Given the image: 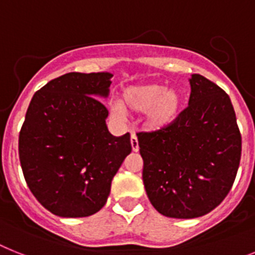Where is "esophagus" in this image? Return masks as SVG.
Wrapping results in <instances>:
<instances>
[{
    "instance_id": "1",
    "label": "esophagus",
    "mask_w": 255,
    "mask_h": 255,
    "mask_svg": "<svg viewBox=\"0 0 255 255\" xmlns=\"http://www.w3.org/2000/svg\"><path fill=\"white\" fill-rule=\"evenodd\" d=\"M131 145H132V150L138 151V140H137V136H136L134 133L131 134Z\"/></svg>"
}]
</instances>
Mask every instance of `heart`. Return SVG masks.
<instances>
[{
    "label": "heart",
    "mask_w": 255,
    "mask_h": 255,
    "mask_svg": "<svg viewBox=\"0 0 255 255\" xmlns=\"http://www.w3.org/2000/svg\"><path fill=\"white\" fill-rule=\"evenodd\" d=\"M181 105L179 92L167 89L163 84L146 83L124 88L121 102H113L110 113L118 121L126 118V109L136 114H145V126L151 131H160L177 121Z\"/></svg>",
    "instance_id": "obj_1"
}]
</instances>
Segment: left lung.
Here are the masks:
<instances>
[{
    "mask_svg": "<svg viewBox=\"0 0 255 255\" xmlns=\"http://www.w3.org/2000/svg\"><path fill=\"white\" fill-rule=\"evenodd\" d=\"M188 108L168 128L137 134L142 180L159 214L192 219L224 200L236 177L241 134L231 100L202 75L189 79Z\"/></svg>",
    "mask_w": 255,
    "mask_h": 255,
    "instance_id": "obj_1",
    "label": "left lung"
}]
</instances>
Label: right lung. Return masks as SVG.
<instances>
[{
	"instance_id": "right-lung-1",
	"label": "right lung",
	"mask_w": 255,
	"mask_h": 255,
	"mask_svg": "<svg viewBox=\"0 0 255 255\" xmlns=\"http://www.w3.org/2000/svg\"><path fill=\"white\" fill-rule=\"evenodd\" d=\"M110 72H68L31 100L19 133L27 185L42 206L62 218H84L104 207L111 181L131 153V136H113L108 109Z\"/></svg>"
}]
</instances>
